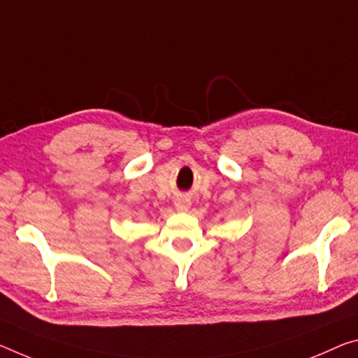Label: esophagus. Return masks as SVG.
Segmentation results:
<instances>
[{"instance_id":"obj_1","label":"esophagus","mask_w":358,"mask_h":358,"mask_svg":"<svg viewBox=\"0 0 358 358\" xmlns=\"http://www.w3.org/2000/svg\"><path fill=\"white\" fill-rule=\"evenodd\" d=\"M191 202L186 199V197H178L177 201H175V207H177L178 212H186V210L189 208Z\"/></svg>"}]
</instances>
